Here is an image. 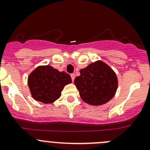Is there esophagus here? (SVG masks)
<instances>
[{"instance_id": "34e87169", "label": "esophagus", "mask_w": 150, "mask_h": 150, "mask_svg": "<svg viewBox=\"0 0 150 150\" xmlns=\"http://www.w3.org/2000/svg\"><path fill=\"white\" fill-rule=\"evenodd\" d=\"M71 78H72V81H74V80H75V75L74 73H72V74H71Z\"/></svg>"}]
</instances>
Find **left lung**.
Listing matches in <instances>:
<instances>
[{
	"mask_svg": "<svg viewBox=\"0 0 150 150\" xmlns=\"http://www.w3.org/2000/svg\"><path fill=\"white\" fill-rule=\"evenodd\" d=\"M81 75L74 83L82 100L93 106H100L111 100L118 86L117 75L112 69L101 60L91 63L80 70Z\"/></svg>",
	"mask_w": 150,
	"mask_h": 150,
	"instance_id": "8db88e82",
	"label": "left lung"
}]
</instances>
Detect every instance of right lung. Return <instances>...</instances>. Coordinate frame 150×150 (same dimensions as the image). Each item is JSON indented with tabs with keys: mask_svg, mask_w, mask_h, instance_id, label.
Listing matches in <instances>:
<instances>
[{
	"mask_svg": "<svg viewBox=\"0 0 150 150\" xmlns=\"http://www.w3.org/2000/svg\"><path fill=\"white\" fill-rule=\"evenodd\" d=\"M72 83L69 74L60 72L51 65L37 67L29 75L28 83L33 99L44 104H51L61 96L66 85Z\"/></svg>",
	"mask_w": 150,
	"mask_h": 150,
	"instance_id": "right-lung-1",
	"label": "right lung"
}]
</instances>
